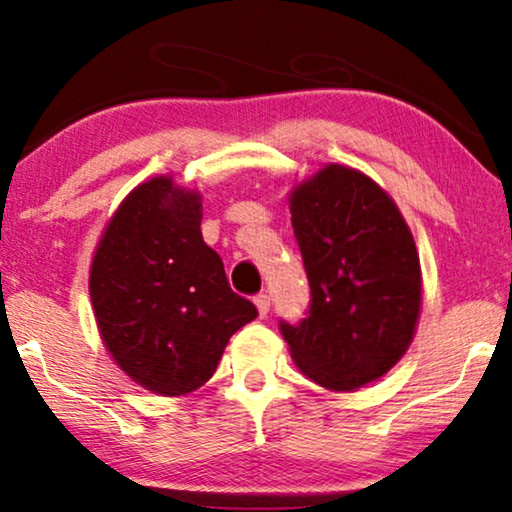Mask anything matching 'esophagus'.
Masks as SVG:
<instances>
[{
    "label": "esophagus",
    "instance_id": "esophagus-1",
    "mask_svg": "<svg viewBox=\"0 0 512 512\" xmlns=\"http://www.w3.org/2000/svg\"><path fill=\"white\" fill-rule=\"evenodd\" d=\"M254 303H256V307H258V314H261V317H265V314L270 312V296H268V291L256 293Z\"/></svg>",
    "mask_w": 512,
    "mask_h": 512
}]
</instances>
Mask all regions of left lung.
Returning a JSON list of instances; mask_svg holds the SVG:
<instances>
[{"mask_svg":"<svg viewBox=\"0 0 512 512\" xmlns=\"http://www.w3.org/2000/svg\"><path fill=\"white\" fill-rule=\"evenodd\" d=\"M310 307L279 319L293 361L321 387L352 391L408 349L422 305L419 256L394 200L366 174L328 165L291 195Z\"/></svg>","mask_w":512,"mask_h":512,"instance_id":"8db88e82","label":"left lung"}]
</instances>
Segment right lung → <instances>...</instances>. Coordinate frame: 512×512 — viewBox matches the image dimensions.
I'll return each instance as SVG.
<instances>
[{
    "label": "right lung",
    "instance_id": "obj_1",
    "mask_svg": "<svg viewBox=\"0 0 512 512\" xmlns=\"http://www.w3.org/2000/svg\"><path fill=\"white\" fill-rule=\"evenodd\" d=\"M200 195L156 177L137 186L104 230L90 268L102 340L137 384L181 396L214 375L230 335L258 317L230 289L200 233Z\"/></svg>",
    "mask_w": 512,
    "mask_h": 512
}]
</instances>
